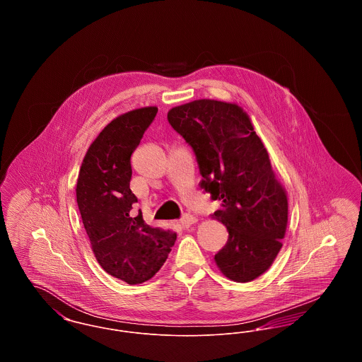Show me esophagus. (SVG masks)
Wrapping results in <instances>:
<instances>
[{
    "label": "esophagus",
    "mask_w": 362,
    "mask_h": 362,
    "mask_svg": "<svg viewBox=\"0 0 362 362\" xmlns=\"http://www.w3.org/2000/svg\"><path fill=\"white\" fill-rule=\"evenodd\" d=\"M197 221H198V218H197L195 216H192V214H189V213L183 214V217H182V220H180L183 228H189L191 225L195 224Z\"/></svg>",
    "instance_id": "obj_1"
}]
</instances>
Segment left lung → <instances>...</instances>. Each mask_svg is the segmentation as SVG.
<instances>
[{
	"label": "left lung",
	"instance_id": "1",
	"mask_svg": "<svg viewBox=\"0 0 362 362\" xmlns=\"http://www.w3.org/2000/svg\"><path fill=\"white\" fill-rule=\"evenodd\" d=\"M167 118L195 155L201 189L220 202L211 217L229 236L214 255L217 266L236 282L255 279L282 247L288 198L248 115L236 104L202 99L175 107Z\"/></svg>",
	"mask_w": 362,
	"mask_h": 362
}]
</instances>
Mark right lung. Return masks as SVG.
Segmentation results:
<instances>
[{"instance_id":"1","label":"right lung","mask_w":362,"mask_h":362,"mask_svg":"<svg viewBox=\"0 0 362 362\" xmlns=\"http://www.w3.org/2000/svg\"><path fill=\"white\" fill-rule=\"evenodd\" d=\"M156 114V107H145L110 122L90 144L76 187L95 257L108 274L130 285L155 276L176 240V232L146 224L141 210L133 213L138 199L130 189V160Z\"/></svg>"}]
</instances>
